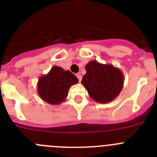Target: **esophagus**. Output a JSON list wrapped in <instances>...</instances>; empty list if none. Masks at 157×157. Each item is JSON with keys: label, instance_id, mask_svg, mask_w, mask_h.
Here are the masks:
<instances>
[{"label": "esophagus", "instance_id": "esophagus-1", "mask_svg": "<svg viewBox=\"0 0 157 157\" xmlns=\"http://www.w3.org/2000/svg\"><path fill=\"white\" fill-rule=\"evenodd\" d=\"M76 76H77L78 79V81H79V82H80L82 81V75L80 74H77L76 75Z\"/></svg>", "mask_w": 157, "mask_h": 157}]
</instances>
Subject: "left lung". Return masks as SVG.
<instances>
[{"instance_id": "left-lung-1", "label": "left lung", "mask_w": 157, "mask_h": 157, "mask_svg": "<svg viewBox=\"0 0 157 157\" xmlns=\"http://www.w3.org/2000/svg\"><path fill=\"white\" fill-rule=\"evenodd\" d=\"M86 71L82 84L96 102L109 103L121 92L124 78L120 69L92 60L86 65Z\"/></svg>"}]
</instances>
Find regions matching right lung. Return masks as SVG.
<instances>
[{
  "mask_svg": "<svg viewBox=\"0 0 157 157\" xmlns=\"http://www.w3.org/2000/svg\"><path fill=\"white\" fill-rule=\"evenodd\" d=\"M78 79L70 71L59 66H53L47 75L41 76L37 82V93L40 98L50 105H59L65 101L71 86Z\"/></svg>",
  "mask_w": 157,
  "mask_h": 157,
  "instance_id": "right-lung-1",
  "label": "right lung"
}]
</instances>
